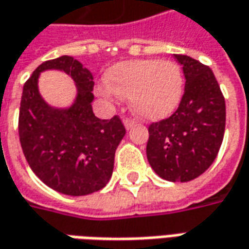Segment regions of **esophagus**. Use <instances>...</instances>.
<instances>
[{
    "label": "esophagus",
    "instance_id": "1",
    "mask_svg": "<svg viewBox=\"0 0 249 249\" xmlns=\"http://www.w3.org/2000/svg\"><path fill=\"white\" fill-rule=\"evenodd\" d=\"M136 124V121L135 120H130V119H124V125H125V128L126 129H130L133 125Z\"/></svg>",
    "mask_w": 249,
    "mask_h": 249
}]
</instances>
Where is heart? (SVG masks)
<instances>
[{"mask_svg":"<svg viewBox=\"0 0 249 249\" xmlns=\"http://www.w3.org/2000/svg\"><path fill=\"white\" fill-rule=\"evenodd\" d=\"M107 82L97 88L101 97L114 100L119 94L129 97L130 107L139 117L161 120L178 107L183 94V75L170 60L137 59L113 66Z\"/></svg>","mask_w":249,"mask_h":249,"instance_id":"heart-1","label":"heart"}]
</instances>
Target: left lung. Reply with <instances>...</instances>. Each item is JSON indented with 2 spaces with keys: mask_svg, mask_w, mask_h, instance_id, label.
Listing matches in <instances>:
<instances>
[{
  "mask_svg": "<svg viewBox=\"0 0 249 249\" xmlns=\"http://www.w3.org/2000/svg\"><path fill=\"white\" fill-rule=\"evenodd\" d=\"M186 85L178 109L148 128L147 159L160 178L189 182L214 161L225 130V100L213 71L196 59L175 55Z\"/></svg>",
  "mask_w": 249,
  "mask_h": 249,
  "instance_id": "8db88e82",
  "label": "left lung"
}]
</instances>
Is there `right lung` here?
Wrapping results in <instances>:
<instances>
[{
  "label": "right lung",
  "instance_id": "right-lung-1",
  "mask_svg": "<svg viewBox=\"0 0 249 249\" xmlns=\"http://www.w3.org/2000/svg\"><path fill=\"white\" fill-rule=\"evenodd\" d=\"M59 70L76 82L70 108L48 106L38 93L39 72ZM93 75L72 56L41 63L22 89L18 136L22 152L36 177L66 196H88L104 189L112 177L114 154L125 136L119 116L95 117L91 107Z\"/></svg>",
  "mask_w": 249,
  "mask_h": 249
}]
</instances>
